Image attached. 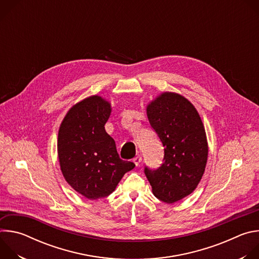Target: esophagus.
<instances>
[{
    "mask_svg": "<svg viewBox=\"0 0 259 259\" xmlns=\"http://www.w3.org/2000/svg\"><path fill=\"white\" fill-rule=\"evenodd\" d=\"M133 163L136 165V166H138L139 165V163L141 162V157L140 156H136L135 158H133Z\"/></svg>",
    "mask_w": 259,
    "mask_h": 259,
    "instance_id": "obj_1",
    "label": "esophagus"
}]
</instances>
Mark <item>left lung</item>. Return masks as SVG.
I'll use <instances>...</instances> for the list:
<instances>
[{"label": "left lung", "mask_w": 259, "mask_h": 259, "mask_svg": "<svg viewBox=\"0 0 259 259\" xmlns=\"http://www.w3.org/2000/svg\"><path fill=\"white\" fill-rule=\"evenodd\" d=\"M146 115L164 146V163L145 168L153 194L173 204L198 187L208 160L205 127L194 104L175 92H163L146 105Z\"/></svg>", "instance_id": "8db88e82"}]
</instances>
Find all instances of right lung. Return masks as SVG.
Returning <instances> with one entry per match:
<instances>
[{
  "label": "right lung",
  "instance_id": "add662e5",
  "mask_svg": "<svg viewBox=\"0 0 259 259\" xmlns=\"http://www.w3.org/2000/svg\"><path fill=\"white\" fill-rule=\"evenodd\" d=\"M112 105L99 95L73 104L63 118L57 139L60 170L69 186L89 200L112 194L135 164L120 159L104 125Z\"/></svg>",
  "mask_w": 259,
  "mask_h": 259
}]
</instances>
